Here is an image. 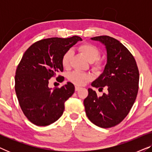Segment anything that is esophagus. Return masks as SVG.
I'll use <instances>...</instances> for the list:
<instances>
[{
    "mask_svg": "<svg viewBox=\"0 0 152 152\" xmlns=\"http://www.w3.org/2000/svg\"><path fill=\"white\" fill-rule=\"evenodd\" d=\"M81 88V87L80 86H75V91H77L80 90V89Z\"/></svg>",
    "mask_w": 152,
    "mask_h": 152,
    "instance_id": "esophagus-1",
    "label": "esophagus"
}]
</instances>
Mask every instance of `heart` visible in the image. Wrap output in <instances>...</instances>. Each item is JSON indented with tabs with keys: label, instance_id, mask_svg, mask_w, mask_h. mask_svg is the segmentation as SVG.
<instances>
[{
	"label": "heart",
	"instance_id": "heart-1",
	"mask_svg": "<svg viewBox=\"0 0 152 152\" xmlns=\"http://www.w3.org/2000/svg\"><path fill=\"white\" fill-rule=\"evenodd\" d=\"M77 49L84 56L85 58L89 62H91L93 70L95 71H101L103 69L104 64L102 60L98 58L99 56V50L95 45L89 43H84L79 45ZM71 55L72 53L68 50L66 51L62 56L61 64L64 68H67L69 67ZM68 79L70 82L75 84L82 86L86 82H89L92 79V76L87 72L75 70L68 75Z\"/></svg>",
	"mask_w": 152,
	"mask_h": 152
}]
</instances>
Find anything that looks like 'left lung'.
Wrapping results in <instances>:
<instances>
[{"instance_id":"1","label":"left lung","mask_w":152,"mask_h":152,"mask_svg":"<svg viewBox=\"0 0 152 152\" xmlns=\"http://www.w3.org/2000/svg\"><path fill=\"white\" fill-rule=\"evenodd\" d=\"M106 46L107 63L103 73L91 86L105 87L107 93L97 96L88 88L84 104L91 122L102 128H110L120 123L129 113L138 91L139 71L136 61L129 50L117 39L109 36L91 38Z\"/></svg>"}]
</instances>
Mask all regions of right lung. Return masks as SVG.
Wrapping results in <instances>:
<instances>
[{
    "label": "right lung",
    "mask_w": 152,
    "mask_h": 152,
    "mask_svg": "<svg viewBox=\"0 0 152 152\" xmlns=\"http://www.w3.org/2000/svg\"><path fill=\"white\" fill-rule=\"evenodd\" d=\"M82 40L77 36L41 39L23 55L16 70L14 87L20 109L35 125H49L63 114L64 103L75 92L74 85L68 82L61 88H50L48 81L63 72L62 56ZM57 80L61 82L64 77L58 75Z\"/></svg>",
    "instance_id": "add662e5"
}]
</instances>
